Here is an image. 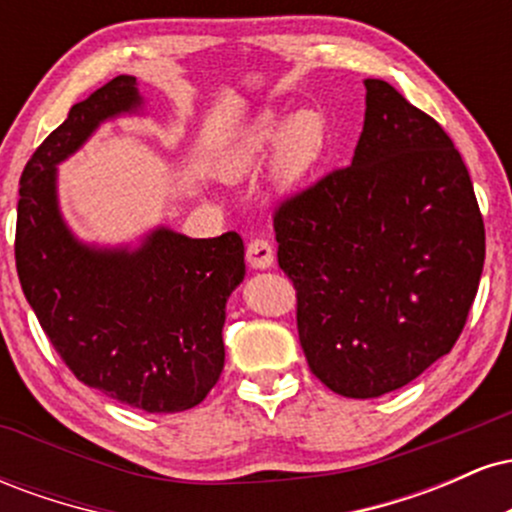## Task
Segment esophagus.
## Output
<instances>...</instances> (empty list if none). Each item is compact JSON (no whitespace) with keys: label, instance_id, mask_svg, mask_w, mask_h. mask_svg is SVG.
<instances>
[{"label":"esophagus","instance_id":"obj_1","mask_svg":"<svg viewBox=\"0 0 512 512\" xmlns=\"http://www.w3.org/2000/svg\"><path fill=\"white\" fill-rule=\"evenodd\" d=\"M248 255V264L252 269H269L274 264V248L269 240L264 238H255L245 250Z\"/></svg>","mask_w":512,"mask_h":512}]
</instances>
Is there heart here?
Segmentation results:
<instances>
[{
	"label": "heart",
	"instance_id": "b5f03b06",
	"mask_svg": "<svg viewBox=\"0 0 512 512\" xmlns=\"http://www.w3.org/2000/svg\"><path fill=\"white\" fill-rule=\"evenodd\" d=\"M276 129H279L276 113L257 117L238 149V166L250 168L252 163L267 156L269 146L276 142V175L281 182H296L313 168V163L325 149V120L313 110H301L284 122L279 137H276Z\"/></svg>",
	"mask_w": 512,
	"mask_h": 512
}]
</instances>
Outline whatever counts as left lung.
<instances>
[{
  "label": "left lung",
  "mask_w": 512,
  "mask_h": 512,
  "mask_svg": "<svg viewBox=\"0 0 512 512\" xmlns=\"http://www.w3.org/2000/svg\"><path fill=\"white\" fill-rule=\"evenodd\" d=\"M351 166L274 211L303 354L354 399L399 390L455 346L484 269V219L460 151L387 81L366 79Z\"/></svg>",
  "instance_id": "obj_1"
}]
</instances>
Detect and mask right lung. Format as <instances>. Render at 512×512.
Here are the masks:
<instances>
[{"label": "right lung", "instance_id": "obj_1", "mask_svg": "<svg viewBox=\"0 0 512 512\" xmlns=\"http://www.w3.org/2000/svg\"><path fill=\"white\" fill-rule=\"evenodd\" d=\"M134 76H115L26 163L16 214V272L40 327L88 387L151 414L197 407L223 370L226 301L245 276L238 233L187 238L158 226L142 245L96 248L69 231L57 202V163L98 125L137 113Z\"/></svg>", "mask_w": 512, "mask_h": 512}]
</instances>
